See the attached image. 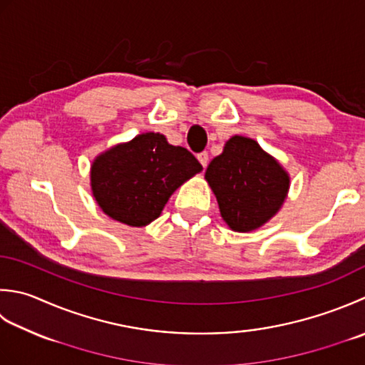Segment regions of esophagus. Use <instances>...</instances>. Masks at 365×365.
<instances>
[{
    "label": "esophagus",
    "instance_id": "1",
    "mask_svg": "<svg viewBox=\"0 0 365 365\" xmlns=\"http://www.w3.org/2000/svg\"><path fill=\"white\" fill-rule=\"evenodd\" d=\"M197 160H199V163L202 164V168L205 169L207 163H209V153H207V152H201V153H197Z\"/></svg>",
    "mask_w": 365,
    "mask_h": 365
}]
</instances>
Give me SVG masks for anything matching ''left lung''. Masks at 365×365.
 <instances>
[{
	"label": "left lung",
	"instance_id": "obj_1",
	"mask_svg": "<svg viewBox=\"0 0 365 365\" xmlns=\"http://www.w3.org/2000/svg\"><path fill=\"white\" fill-rule=\"evenodd\" d=\"M205 178L215 192L221 217L234 231L262 226L280 209L289 177L253 139L234 135L213 158Z\"/></svg>",
	"mask_w": 365,
	"mask_h": 365
}]
</instances>
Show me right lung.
Masks as SVG:
<instances>
[{
	"label": "right lung",
	"mask_w": 365,
	"mask_h": 365,
	"mask_svg": "<svg viewBox=\"0 0 365 365\" xmlns=\"http://www.w3.org/2000/svg\"><path fill=\"white\" fill-rule=\"evenodd\" d=\"M202 166L187 148L168 144L160 133L139 134L99 155L91 190L106 215L130 226L160 217L173 192Z\"/></svg>",
	"instance_id": "obj_1"
}]
</instances>
